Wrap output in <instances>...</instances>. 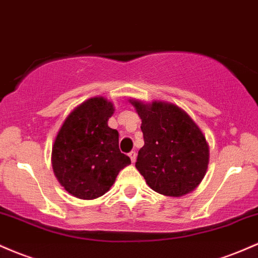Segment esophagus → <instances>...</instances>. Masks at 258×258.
<instances>
[{
  "instance_id": "obj_1",
  "label": "esophagus",
  "mask_w": 258,
  "mask_h": 258,
  "mask_svg": "<svg viewBox=\"0 0 258 258\" xmlns=\"http://www.w3.org/2000/svg\"><path fill=\"white\" fill-rule=\"evenodd\" d=\"M129 157H130V160H132L133 163H135V161H137V153H135V151H132L129 153Z\"/></svg>"
}]
</instances>
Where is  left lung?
I'll return each mask as SVG.
<instances>
[{"mask_svg": "<svg viewBox=\"0 0 258 258\" xmlns=\"http://www.w3.org/2000/svg\"><path fill=\"white\" fill-rule=\"evenodd\" d=\"M141 118L145 145L135 167L156 192L179 198L206 174L210 149L189 114L173 103L130 101Z\"/></svg>", "mask_w": 258, "mask_h": 258, "instance_id": "obj_1", "label": "left lung"}]
</instances>
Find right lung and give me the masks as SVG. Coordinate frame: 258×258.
Masks as SVG:
<instances>
[{
	"instance_id": "add662e5",
	"label": "right lung",
	"mask_w": 258,
	"mask_h": 258,
	"mask_svg": "<svg viewBox=\"0 0 258 258\" xmlns=\"http://www.w3.org/2000/svg\"><path fill=\"white\" fill-rule=\"evenodd\" d=\"M113 112V103L106 98H90L66 118L54 139L53 173L75 198L102 196L120 169L130 164V158L119 150V134L107 124Z\"/></svg>"
}]
</instances>
